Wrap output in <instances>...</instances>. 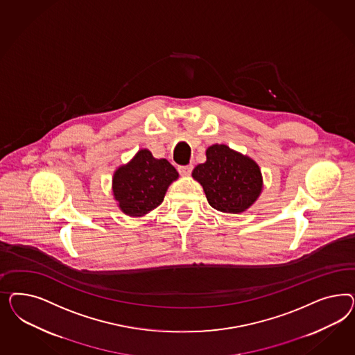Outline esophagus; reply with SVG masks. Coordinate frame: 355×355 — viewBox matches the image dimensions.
Listing matches in <instances>:
<instances>
[{
  "mask_svg": "<svg viewBox=\"0 0 355 355\" xmlns=\"http://www.w3.org/2000/svg\"><path fill=\"white\" fill-rule=\"evenodd\" d=\"M193 166L190 165H183V166H178V172L181 173L182 175H190L193 172Z\"/></svg>",
  "mask_w": 355,
  "mask_h": 355,
  "instance_id": "obj_1",
  "label": "esophagus"
}]
</instances>
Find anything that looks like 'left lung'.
<instances>
[{
	"mask_svg": "<svg viewBox=\"0 0 355 355\" xmlns=\"http://www.w3.org/2000/svg\"><path fill=\"white\" fill-rule=\"evenodd\" d=\"M193 177L203 186L211 207L226 214L243 212L261 191L258 164L224 144L207 150V162L195 166Z\"/></svg>",
	"mask_w": 355,
	"mask_h": 355,
	"instance_id": "left-lung-1",
	"label": "left lung"
}]
</instances>
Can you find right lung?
I'll use <instances>...</instances> for the list:
<instances>
[{
	"label": "right lung",
	"mask_w": 355,
	"mask_h": 355,
	"mask_svg": "<svg viewBox=\"0 0 355 355\" xmlns=\"http://www.w3.org/2000/svg\"><path fill=\"white\" fill-rule=\"evenodd\" d=\"M177 178L178 173L171 162L141 150L114 173L113 193L122 212L139 217L162 205L169 184Z\"/></svg>",
	"instance_id": "add662e5"
}]
</instances>
